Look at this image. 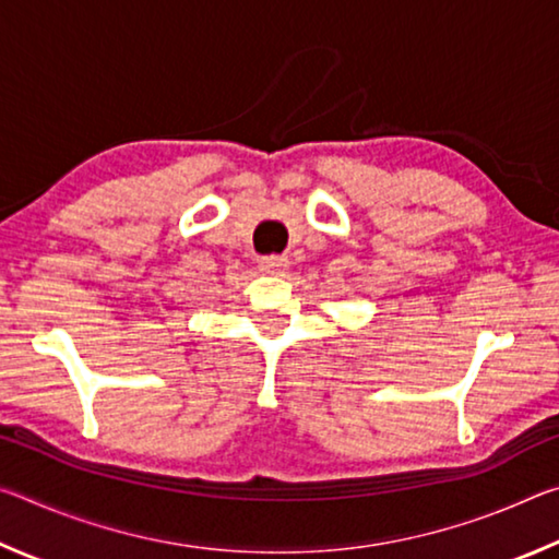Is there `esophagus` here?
<instances>
[{
	"mask_svg": "<svg viewBox=\"0 0 559 559\" xmlns=\"http://www.w3.org/2000/svg\"><path fill=\"white\" fill-rule=\"evenodd\" d=\"M259 269L269 276H281L288 269V259L286 257H263L259 259Z\"/></svg>",
	"mask_w": 559,
	"mask_h": 559,
	"instance_id": "34e87169",
	"label": "esophagus"
}]
</instances>
